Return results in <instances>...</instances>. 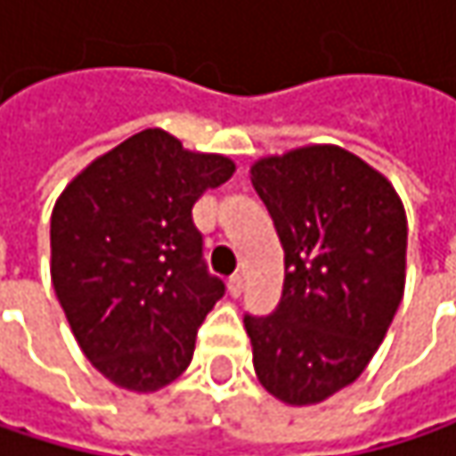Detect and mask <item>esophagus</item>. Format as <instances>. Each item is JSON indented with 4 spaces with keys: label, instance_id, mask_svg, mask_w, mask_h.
I'll list each match as a JSON object with an SVG mask.
<instances>
[{
    "label": "esophagus",
    "instance_id": "34e87169",
    "mask_svg": "<svg viewBox=\"0 0 456 456\" xmlns=\"http://www.w3.org/2000/svg\"><path fill=\"white\" fill-rule=\"evenodd\" d=\"M227 290H229V296H232V298H237V296L242 293V277H240V274H232V277H229Z\"/></svg>",
    "mask_w": 456,
    "mask_h": 456
}]
</instances>
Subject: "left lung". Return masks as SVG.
<instances>
[{
    "mask_svg": "<svg viewBox=\"0 0 456 456\" xmlns=\"http://www.w3.org/2000/svg\"><path fill=\"white\" fill-rule=\"evenodd\" d=\"M285 250L280 304L245 314L261 386L285 404H317L354 383L404 296L407 216L386 176L314 144L250 168Z\"/></svg>",
    "mask_w": 456,
    "mask_h": 456,
    "instance_id": "1",
    "label": "left lung"
}]
</instances>
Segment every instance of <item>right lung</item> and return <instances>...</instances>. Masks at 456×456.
Masks as SVG:
<instances>
[{"mask_svg":"<svg viewBox=\"0 0 456 456\" xmlns=\"http://www.w3.org/2000/svg\"><path fill=\"white\" fill-rule=\"evenodd\" d=\"M234 163L144 129L84 168L52 211V285L86 359L116 386L158 391L192 362L224 296L203 258L195 200Z\"/></svg>","mask_w":456,"mask_h":456,"instance_id":"right-lung-1","label":"right lung"}]
</instances>
